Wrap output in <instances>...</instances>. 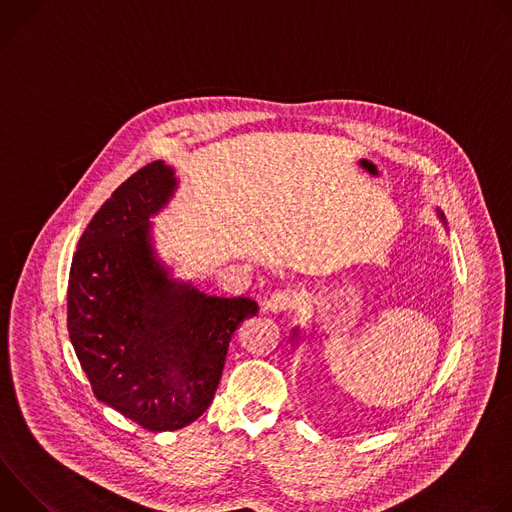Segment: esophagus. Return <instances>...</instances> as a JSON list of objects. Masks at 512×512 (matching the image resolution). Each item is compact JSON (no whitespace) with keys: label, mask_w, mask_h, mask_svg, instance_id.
Here are the masks:
<instances>
[{"label":"esophagus","mask_w":512,"mask_h":512,"mask_svg":"<svg viewBox=\"0 0 512 512\" xmlns=\"http://www.w3.org/2000/svg\"><path fill=\"white\" fill-rule=\"evenodd\" d=\"M300 306V294L294 289H283V291H275V294L265 302V310L279 314V312H287V310H296Z\"/></svg>","instance_id":"34e87169"}]
</instances>
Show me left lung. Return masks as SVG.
Returning a JSON list of instances; mask_svg holds the SVG:
<instances>
[{"label":"left lung","instance_id":"left-lung-1","mask_svg":"<svg viewBox=\"0 0 512 512\" xmlns=\"http://www.w3.org/2000/svg\"><path fill=\"white\" fill-rule=\"evenodd\" d=\"M437 214H440V218H442V221H446V218H444V212H440V210H437Z\"/></svg>","mask_w":512,"mask_h":512}]
</instances>
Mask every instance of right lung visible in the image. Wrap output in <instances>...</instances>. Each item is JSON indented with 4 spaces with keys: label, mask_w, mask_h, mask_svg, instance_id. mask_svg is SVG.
Listing matches in <instances>:
<instances>
[{
    "label": "right lung",
    "mask_w": 512,
    "mask_h": 512,
    "mask_svg": "<svg viewBox=\"0 0 512 512\" xmlns=\"http://www.w3.org/2000/svg\"><path fill=\"white\" fill-rule=\"evenodd\" d=\"M176 186L160 160L131 174L93 216L68 275V334L95 397L150 431L208 409L235 330L259 310L168 277L150 216Z\"/></svg>",
    "instance_id": "right-lung-1"
}]
</instances>
